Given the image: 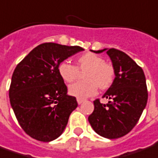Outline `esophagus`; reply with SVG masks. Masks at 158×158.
Segmentation results:
<instances>
[{
  "instance_id": "obj_1",
  "label": "esophagus",
  "mask_w": 158,
  "mask_h": 158,
  "mask_svg": "<svg viewBox=\"0 0 158 158\" xmlns=\"http://www.w3.org/2000/svg\"><path fill=\"white\" fill-rule=\"evenodd\" d=\"M77 101H78V104H79V105H80L81 103H83L84 100H82V99H80V98H78V99H77Z\"/></svg>"
}]
</instances>
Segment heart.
<instances>
[{
    "label": "heart",
    "mask_w": 158,
    "mask_h": 158,
    "mask_svg": "<svg viewBox=\"0 0 158 158\" xmlns=\"http://www.w3.org/2000/svg\"><path fill=\"white\" fill-rule=\"evenodd\" d=\"M58 73L66 83H73L79 79V73H83L85 80L72 85L69 93L78 98L94 95L97 89H108L115 78V71L111 64L104 62L103 57L88 52L76 59V65L62 62L58 65Z\"/></svg>",
    "instance_id": "1"
}]
</instances>
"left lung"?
Listing matches in <instances>:
<instances>
[{"mask_svg":"<svg viewBox=\"0 0 158 158\" xmlns=\"http://www.w3.org/2000/svg\"><path fill=\"white\" fill-rule=\"evenodd\" d=\"M92 51L95 53L106 51ZM115 71L114 81L102 96L108 100L102 104L94 101V110L88 121L98 135L116 139L129 133L138 123L148 101L143 71L126 53L111 48L106 50Z\"/></svg>","mask_w":158,"mask_h":158,"instance_id":"1","label":"left lung"}]
</instances>
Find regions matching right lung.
<instances>
[{
	"instance_id": "obj_1",
	"label": "right lung",
	"mask_w": 158,
	"mask_h": 158,
	"mask_svg": "<svg viewBox=\"0 0 158 158\" xmlns=\"http://www.w3.org/2000/svg\"><path fill=\"white\" fill-rule=\"evenodd\" d=\"M84 51L79 46L44 43L34 48L16 65L9 87V101L20 126L41 142L57 138L71 113L78 106L58 73L64 59Z\"/></svg>"
}]
</instances>
